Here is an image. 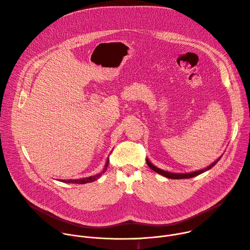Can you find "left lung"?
<instances>
[{"label": "left lung", "instance_id": "obj_1", "mask_svg": "<svg viewBox=\"0 0 250 250\" xmlns=\"http://www.w3.org/2000/svg\"><path fill=\"white\" fill-rule=\"evenodd\" d=\"M223 156V155H222ZM222 156H220L218 159H216L215 161H213L211 164H209L208 166H207L206 168H203L201 170H197V171H193V172H190V173H173V172H168V171H165V170H162L156 166H154L148 158H146V163L147 165L149 166V168H151L153 171H155L156 173L166 177V178H169V179H187V178H192V177H195V176H198L208 170H209L211 167L215 166L219 160L222 158Z\"/></svg>", "mask_w": 250, "mask_h": 250}]
</instances>
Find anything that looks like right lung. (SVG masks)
<instances>
[{
	"label": "right lung",
	"mask_w": 250,
	"mask_h": 250,
	"mask_svg": "<svg viewBox=\"0 0 250 250\" xmlns=\"http://www.w3.org/2000/svg\"><path fill=\"white\" fill-rule=\"evenodd\" d=\"M108 166H109V158L106 159L103 171H102L101 173H99V174H96V175L90 176V177H86V178H81V179H74V180H73V179H69V180H61V181L64 182V183H69V184H70V183H72V184H86V183H91V182H94V181L98 180L99 178L102 176V174L105 172V170H106V168H108Z\"/></svg>",
	"instance_id": "add662e5"
}]
</instances>
